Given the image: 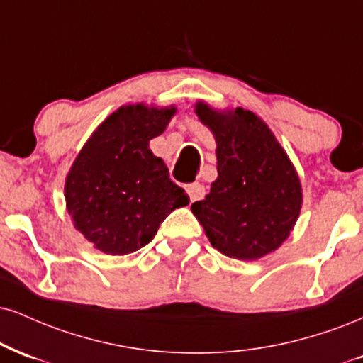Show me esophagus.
Segmentation results:
<instances>
[{"label":"esophagus","instance_id":"obj_1","mask_svg":"<svg viewBox=\"0 0 363 363\" xmlns=\"http://www.w3.org/2000/svg\"><path fill=\"white\" fill-rule=\"evenodd\" d=\"M186 191H187V194H189L191 201L203 199L204 194H206V189H204V186L199 184V182H193V184H187L186 186Z\"/></svg>","mask_w":363,"mask_h":363}]
</instances>
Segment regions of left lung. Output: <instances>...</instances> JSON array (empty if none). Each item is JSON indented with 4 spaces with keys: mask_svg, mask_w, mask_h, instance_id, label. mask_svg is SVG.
Instances as JSON below:
<instances>
[{
    "mask_svg": "<svg viewBox=\"0 0 363 363\" xmlns=\"http://www.w3.org/2000/svg\"><path fill=\"white\" fill-rule=\"evenodd\" d=\"M196 115L216 140L218 177L191 206L213 247L230 259L259 260L289 237L303 206L296 170L269 125L245 108L198 101Z\"/></svg>",
    "mask_w": 363,
    "mask_h": 363,
    "instance_id": "1",
    "label": "left lung"
}]
</instances>
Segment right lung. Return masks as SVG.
I'll use <instances>...</instances> for the list:
<instances>
[{
    "mask_svg": "<svg viewBox=\"0 0 363 363\" xmlns=\"http://www.w3.org/2000/svg\"><path fill=\"white\" fill-rule=\"evenodd\" d=\"M176 113L174 104H123L74 159L65 176V209L96 250L137 252L174 209L189 204L186 191L170 181L167 165L148 147Z\"/></svg>",
    "mask_w": 363,
    "mask_h": 363,
    "instance_id": "1",
    "label": "right lung"
}]
</instances>
